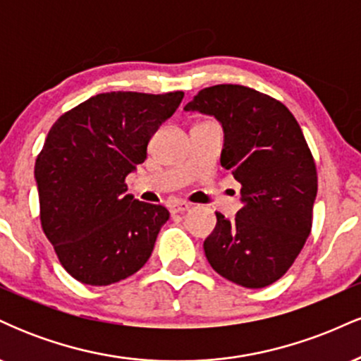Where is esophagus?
I'll return each instance as SVG.
<instances>
[{"label": "esophagus", "instance_id": "1", "mask_svg": "<svg viewBox=\"0 0 361 361\" xmlns=\"http://www.w3.org/2000/svg\"><path fill=\"white\" fill-rule=\"evenodd\" d=\"M192 209V204H188V202L185 200H173L171 204H169V210H171L173 214H181V212H186V210Z\"/></svg>", "mask_w": 361, "mask_h": 361}]
</instances>
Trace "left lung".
<instances>
[{"mask_svg":"<svg viewBox=\"0 0 361 361\" xmlns=\"http://www.w3.org/2000/svg\"><path fill=\"white\" fill-rule=\"evenodd\" d=\"M185 111L221 123V166L243 186L244 205L234 219L215 212L207 259L241 287L271 285L292 267L312 227L317 175L300 126L283 103L239 85L202 90Z\"/></svg>","mask_w":361,"mask_h":361,"instance_id":"obj_1","label":"left lung"}]
</instances>
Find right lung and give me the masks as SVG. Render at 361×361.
<instances>
[{"mask_svg":"<svg viewBox=\"0 0 361 361\" xmlns=\"http://www.w3.org/2000/svg\"><path fill=\"white\" fill-rule=\"evenodd\" d=\"M183 91L100 93L57 118L35 161L40 221L66 271L102 287L134 275L154 250L166 207L135 200L126 176Z\"/></svg>","mask_w":361,"mask_h":361,"instance_id":"1","label":"right lung"}]
</instances>
